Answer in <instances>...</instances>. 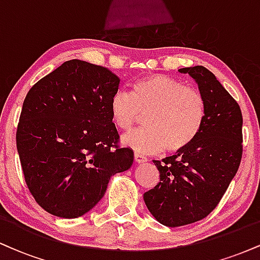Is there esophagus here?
Segmentation results:
<instances>
[{
	"mask_svg": "<svg viewBox=\"0 0 260 260\" xmlns=\"http://www.w3.org/2000/svg\"><path fill=\"white\" fill-rule=\"evenodd\" d=\"M134 160H136V162H138V164H143V162H147L148 161V159H147V156H145V155H143V154H140V153H134Z\"/></svg>",
	"mask_w": 260,
	"mask_h": 260,
	"instance_id": "esophagus-1",
	"label": "esophagus"
}]
</instances>
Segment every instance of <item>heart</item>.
Here are the masks:
<instances>
[{
  "mask_svg": "<svg viewBox=\"0 0 260 260\" xmlns=\"http://www.w3.org/2000/svg\"><path fill=\"white\" fill-rule=\"evenodd\" d=\"M111 120L129 131L145 115V127L122 137V143L144 154L178 153L198 138L207 117V103L198 89L164 74L137 79L131 91H118L110 103Z\"/></svg>",
  "mask_w": 260,
  "mask_h": 260,
  "instance_id": "b5f03b06",
  "label": "heart"
}]
</instances>
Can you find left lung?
Instances as JSON below:
<instances>
[{
  "label": "left lung",
  "instance_id": "left-lung-1",
  "mask_svg": "<svg viewBox=\"0 0 260 260\" xmlns=\"http://www.w3.org/2000/svg\"><path fill=\"white\" fill-rule=\"evenodd\" d=\"M198 83L207 103L202 132L189 147L162 160H153L160 182L144 193L155 219L169 228L203 220L225 194L240 168L243 151L240 105L203 66L181 68Z\"/></svg>",
  "mask_w": 260,
  "mask_h": 260
}]
</instances>
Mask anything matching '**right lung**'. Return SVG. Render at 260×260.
I'll return each instance as SVG.
<instances>
[{
	"instance_id": "add662e5",
	"label": "right lung",
	"mask_w": 260,
	"mask_h": 260,
	"mask_svg": "<svg viewBox=\"0 0 260 260\" xmlns=\"http://www.w3.org/2000/svg\"><path fill=\"white\" fill-rule=\"evenodd\" d=\"M120 78L109 68L66 61L26 94L16 142L29 192L44 210L73 219L106 192L110 177L133 164L120 147L110 103Z\"/></svg>"
}]
</instances>
